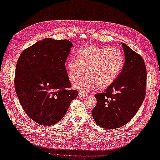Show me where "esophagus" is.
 Returning a JSON list of instances; mask_svg holds the SVG:
<instances>
[{"label": "esophagus", "instance_id": "1", "mask_svg": "<svg viewBox=\"0 0 160 160\" xmlns=\"http://www.w3.org/2000/svg\"><path fill=\"white\" fill-rule=\"evenodd\" d=\"M79 96H82V97H84V96H87L88 94L86 93H84V92H80L79 93Z\"/></svg>", "mask_w": 160, "mask_h": 160}]
</instances>
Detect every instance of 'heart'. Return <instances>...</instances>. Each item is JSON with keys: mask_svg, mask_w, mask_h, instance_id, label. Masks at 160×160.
I'll return each instance as SVG.
<instances>
[{"mask_svg": "<svg viewBox=\"0 0 160 160\" xmlns=\"http://www.w3.org/2000/svg\"><path fill=\"white\" fill-rule=\"evenodd\" d=\"M124 62V56L118 49L89 46L78 52L77 60H68L66 67L71 82H76L86 71L87 76L73 87L80 91H89L97 86L100 89L109 87L120 73Z\"/></svg>", "mask_w": 160, "mask_h": 160, "instance_id": "obj_1", "label": "heart"}]
</instances>
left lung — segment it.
Wrapping results in <instances>:
<instances>
[{"mask_svg":"<svg viewBox=\"0 0 160 160\" xmlns=\"http://www.w3.org/2000/svg\"><path fill=\"white\" fill-rule=\"evenodd\" d=\"M125 61L114 82L104 93L95 95L96 106L92 110L96 123L106 129L127 124L135 116L146 95L147 69L140 55L122 42Z\"/></svg>","mask_w":160,"mask_h":160,"instance_id":"8db88e82","label":"left lung"}]
</instances>
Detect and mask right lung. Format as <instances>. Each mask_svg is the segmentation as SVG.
<instances>
[{"instance_id":"right-lung-1","label":"right lung","mask_w":160,"mask_h":160,"mask_svg":"<svg viewBox=\"0 0 160 160\" xmlns=\"http://www.w3.org/2000/svg\"><path fill=\"white\" fill-rule=\"evenodd\" d=\"M73 45L68 40L45 38L23 51L14 80L17 96L26 114L36 123H58L78 92L71 83L65 62Z\"/></svg>"}]
</instances>
